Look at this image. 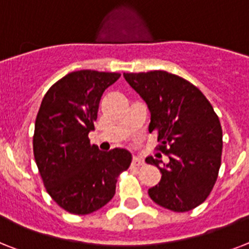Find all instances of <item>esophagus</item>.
<instances>
[{
  "label": "esophagus",
  "instance_id": "esophagus-1",
  "mask_svg": "<svg viewBox=\"0 0 249 249\" xmlns=\"http://www.w3.org/2000/svg\"><path fill=\"white\" fill-rule=\"evenodd\" d=\"M133 164H134V166H138V167L143 166V164H144L143 157H141V156H134V157H133Z\"/></svg>",
  "mask_w": 249,
  "mask_h": 249
}]
</instances>
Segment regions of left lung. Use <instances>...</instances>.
Returning a JSON list of instances; mask_svg holds the SVG:
<instances>
[{"label": "left lung", "instance_id": "obj_1", "mask_svg": "<svg viewBox=\"0 0 249 249\" xmlns=\"http://www.w3.org/2000/svg\"><path fill=\"white\" fill-rule=\"evenodd\" d=\"M124 78L147 104L148 130L158 131L160 149L170 158L167 163L145 158L162 173L148 195L162 208L190 212L205 201L218 178L223 149L218 115L197 87L176 74L150 71L124 73Z\"/></svg>", "mask_w": 249, "mask_h": 249}]
</instances>
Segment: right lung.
<instances>
[{
	"mask_svg": "<svg viewBox=\"0 0 249 249\" xmlns=\"http://www.w3.org/2000/svg\"><path fill=\"white\" fill-rule=\"evenodd\" d=\"M119 77L91 70L68 73L48 89L37 112L33 141L37 168L52 199L72 214L105 206L119 173L131 163L128 149L102 152L89 139L102 93Z\"/></svg>",
	"mask_w": 249,
	"mask_h": 249,
	"instance_id": "obj_1",
	"label": "right lung"
}]
</instances>
